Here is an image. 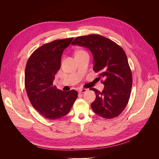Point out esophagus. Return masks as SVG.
<instances>
[{
    "label": "esophagus",
    "mask_w": 159,
    "mask_h": 159,
    "mask_svg": "<svg viewBox=\"0 0 159 159\" xmlns=\"http://www.w3.org/2000/svg\"><path fill=\"white\" fill-rule=\"evenodd\" d=\"M87 91V89H79V93H84Z\"/></svg>",
    "instance_id": "obj_1"
}]
</instances>
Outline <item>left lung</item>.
I'll return each instance as SVG.
<instances>
[{"label": "left lung", "mask_w": 159, "mask_h": 159, "mask_svg": "<svg viewBox=\"0 0 159 159\" xmlns=\"http://www.w3.org/2000/svg\"><path fill=\"white\" fill-rule=\"evenodd\" d=\"M72 45L88 48L93 56V70L102 79V92L92 88L96 95L91 104L99 116L112 119L119 116L126 107L131 95L133 77L128 58L123 48L100 34L77 37Z\"/></svg>", "instance_id": "obj_1"}]
</instances>
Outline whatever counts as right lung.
<instances>
[{"label": "right lung", "mask_w": 159, "mask_h": 159, "mask_svg": "<svg viewBox=\"0 0 159 159\" xmlns=\"http://www.w3.org/2000/svg\"><path fill=\"white\" fill-rule=\"evenodd\" d=\"M74 38L57 39L36 49L29 57L25 72V86L32 106L48 120L66 115L78 97L75 90L64 92L53 85L61 67L64 50Z\"/></svg>", "instance_id": "right-lung-1"}]
</instances>
